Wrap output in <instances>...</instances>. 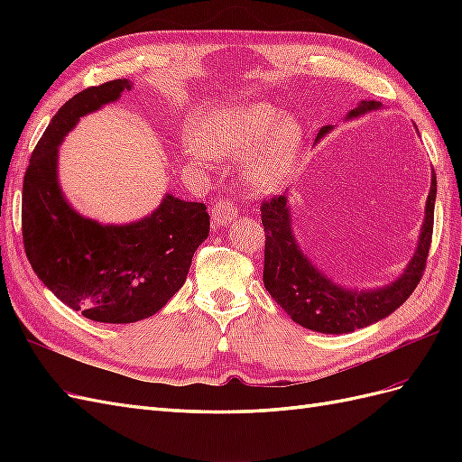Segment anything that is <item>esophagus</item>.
<instances>
[{
    "label": "esophagus",
    "mask_w": 462,
    "mask_h": 462,
    "mask_svg": "<svg viewBox=\"0 0 462 462\" xmlns=\"http://www.w3.org/2000/svg\"><path fill=\"white\" fill-rule=\"evenodd\" d=\"M236 214H239L236 204L227 199H219L212 208V219L216 226H227L236 217Z\"/></svg>",
    "instance_id": "obj_1"
}]
</instances>
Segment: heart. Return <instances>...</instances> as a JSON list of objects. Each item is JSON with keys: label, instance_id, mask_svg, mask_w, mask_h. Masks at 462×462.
I'll list each match as a JSON object with an SVG mask.
<instances>
[{"label": "heart", "instance_id": "obj_1", "mask_svg": "<svg viewBox=\"0 0 462 462\" xmlns=\"http://www.w3.org/2000/svg\"><path fill=\"white\" fill-rule=\"evenodd\" d=\"M302 148L300 125L268 102L221 106L206 114L185 136L183 150L194 163L209 156L245 160L243 179L254 192H270L292 171Z\"/></svg>", "mask_w": 462, "mask_h": 462}]
</instances>
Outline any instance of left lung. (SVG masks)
<instances>
[{
  "label": "left lung",
  "mask_w": 462,
  "mask_h": 462,
  "mask_svg": "<svg viewBox=\"0 0 462 462\" xmlns=\"http://www.w3.org/2000/svg\"><path fill=\"white\" fill-rule=\"evenodd\" d=\"M382 104L362 100L355 109L348 111L346 119H355L380 109ZM333 127H321L316 141L328 134ZM438 180L431 171V187L426 200L424 223L418 236L416 253L404 268L401 277L380 289H346L319 272L304 256L289 212L287 194L262 202V226L265 233L263 246V285L272 299L282 306L299 326L319 333H351L380 321L407 300L416 285L420 283L433 233V206H436Z\"/></svg>",
  "instance_id": "obj_1"
}]
</instances>
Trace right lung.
I'll return each instance as SVG.
<instances>
[{"label": "right lung", "mask_w": 462, "mask_h": 462, "mask_svg": "<svg viewBox=\"0 0 462 462\" xmlns=\"http://www.w3.org/2000/svg\"><path fill=\"white\" fill-rule=\"evenodd\" d=\"M131 80L90 87L65 102L38 141L23 183V243L34 273L69 309L102 324H133L183 287L209 233L202 202L165 194L143 219L102 226L80 216L58 180V148L92 111L119 100Z\"/></svg>", "instance_id": "add662e5"}]
</instances>
